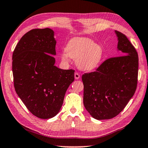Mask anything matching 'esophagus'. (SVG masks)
I'll use <instances>...</instances> for the list:
<instances>
[{"mask_svg": "<svg viewBox=\"0 0 148 148\" xmlns=\"http://www.w3.org/2000/svg\"><path fill=\"white\" fill-rule=\"evenodd\" d=\"M74 76H75V79H79V78H80V75H79V74L77 72L75 73Z\"/></svg>", "mask_w": 148, "mask_h": 148, "instance_id": "34e87169", "label": "esophagus"}]
</instances>
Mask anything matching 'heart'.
<instances>
[{
  "label": "heart",
  "mask_w": 148,
  "mask_h": 148,
  "mask_svg": "<svg viewBox=\"0 0 148 148\" xmlns=\"http://www.w3.org/2000/svg\"><path fill=\"white\" fill-rule=\"evenodd\" d=\"M65 52L60 55L62 61L67 63L69 58L75 59L77 67L84 71L95 69L104 54L101 45L94 43L89 38L82 37L71 38L65 47Z\"/></svg>",
  "instance_id": "heart-1"
}]
</instances>
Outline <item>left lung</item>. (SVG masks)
I'll list each match as a JSON object with an SVG mask.
<instances>
[{"instance_id": "left-lung-1", "label": "left lung", "mask_w": 148, "mask_h": 148, "mask_svg": "<svg viewBox=\"0 0 148 148\" xmlns=\"http://www.w3.org/2000/svg\"><path fill=\"white\" fill-rule=\"evenodd\" d=\"M119 55L105 61L96 71L82 75L83 104L93 118L117 116L134 96L138 75V55L125 35L115 31Z\"/></svg>"}]
</instances>
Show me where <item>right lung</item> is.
<instances>
[{
	"label": "right lung",
	"mask_w": 148,
	"mask_h": 148,
	"mask_svg": "<svg viewBox=\"0 0 148 148\" xmlns=\"http://www.w3.org/2000/svg\"><path fill=\"white\" fill-rule=\"evenodd\" d=\"M56 40L52 29H33L23 36L12 54L16 93L32 114L40 119L55 117L61 110L73 69L55 65Z\"/></svg>",
	"instance_id": "obj_1"
}]
</instances>
